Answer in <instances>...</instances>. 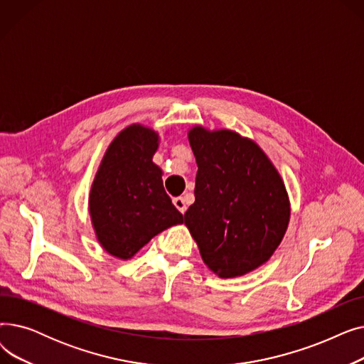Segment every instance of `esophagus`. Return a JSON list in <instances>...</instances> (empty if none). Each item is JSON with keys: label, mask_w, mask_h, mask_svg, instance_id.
<instances>
[{"label": "esophagus", "mask_w": 364, "mask_h": 364, "mask_svg": "<svg viewBox=\"0 0 364 364\" xmlns=\"http://www.w3.org/2000/svg\"><path fill=\"white\" fill-rule=\"evenodd\" d=\"M174 205H176V208L178 209V211L181 213V214H184L186 213V209H187V205H186V200L183 199V198H174Z\"/></svg>", "instance_id": "esophagus-1"}]
</instances>
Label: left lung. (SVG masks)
<instances>
[{"label":"left lung","mask_w":364,"mask_h":364,"mask_svg":"<svg viewBox=\"0 0 364 364\" xmlns=\"http://www.w3.org/2000/svg\"><path fill=\"white\" fill-rule=\"evenodd\" d=\"M187 139L198 174L183 223L202 261L221 279L257 270L273 257L291 220L280 172L252 139L233 129L193 125Z\"/></svg>","instance_id":"obj_1"}]
</instances>
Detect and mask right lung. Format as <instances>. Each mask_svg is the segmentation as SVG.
Wrapping results in <instances>:
<instances>
[{
  "label": "right lung",
  "instance_id": "add662e5",
  "mask_svg": "<svg viewBox=\"0 0 364 364\" xmlns=\"http://www.w3.org/2000/svg\"><path fill=\"white\" fill-rule=\"evenodd\" d=\"M161 136L131 124L107 146L95 172L88 213L95 239L118 259L136 255L156 235L183 223L164 188V171L153 162Z\"/></svg>",
  "mask_w": 364,
  "mask_h": 364
}]
</instances>
